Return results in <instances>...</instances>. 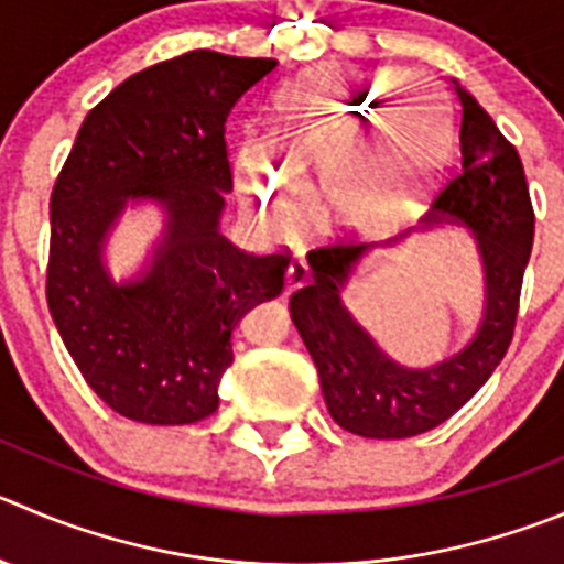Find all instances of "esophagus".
<instances>
[{
  "instance_id": "esophagus-1",
  "label": "esophagus",
  "mask_w": 564,
  "mask_h": 564,
  "mask_svg": "<svg viewBox=\"0 0 564 564\" xmlns=\"http://www.w3.org/2000/svg\"><path fill=\"white\" fill-rule=\"evenodd\" d=\"M308 278V267L306 261L300 256H294L292 261H289V270H286V292H294L297 286H303Z\"/></svg>"
}]
</instances>
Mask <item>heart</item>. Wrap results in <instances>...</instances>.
Segmentation results:
<instances>
[{"label": "heart", "mask_w": 564, "mask_h": 564, "mask_svg": "<svg viewBox=\"0 0 564 564\" xmlns=\"http://www.w3.org/2000/svg\"><path fill=\"white\" fill-rule=\"evenodd\" d=\"M406 68L350 72L323 66L300 77L278 97V122L267 144L272 166L258 152H241L236 181L247 203L270 228L297 219V192L319 181V208L334 225H370L403 208L448 155V122L434 99L436 128L425 110L409 116L389 150L392 119L359 141L372 110L412 91ZM413 163L409 164L408 161Z\"/></svg>", "instance_id": "heart-1"}]
</instances>
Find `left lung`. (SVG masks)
<instances>
[{"instance_id":"1","label":"left lung","mask_w":564,"mask_h":564,"mask_svg":"<svg viewBox=\"0 0 564 564\" xmlns=\"http://www.w3.org/2000/svg\"><path fill=\"white\" fill-rule=\"evenodd\" d=\"M462 161L436 192L423 219L462 223L476 236L484 261V319L465 350L425 370L389 359L341 306V286L370 245L328 241L308 250V278L292 294L289 312L319 372L330 417L350 434L403 440L423 434L459 412L501 365L518 323L523 272L534 241L525 172L518 150L492 116L456 83ZM398 241V239H394Z\"/></svg>"}]
</instances>
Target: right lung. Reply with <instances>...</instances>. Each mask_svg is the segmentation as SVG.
Returning a JSON list of instances; mask_svg holds the SVG:
<instances>
[{
	"label": "right lung",
	"mask_w": 564,
	"mask_h": 564,
	"mask_svg": "<svg viewBox=\"0 0 564 564\" xmlns=\"http://www.w3.org/2000/svg\"><path fill=\"white\" fill-rule=\"evenodd\" d=\"M275 66L194 50L128 77L88 110L52 188L50 314L88 387L135 423L217 412L230 334L283 289L292 252L252 256L219 234L234 188L225 122ZM130 198L161 202L167 230L153 264L113 284L101 241Z\"/></svg>",
	"instance_id": "add662e5"
}]
</instances>
